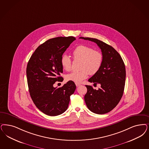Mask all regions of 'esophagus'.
<instances>
[{"label": "esophagus", "mask_w": 149, "mask_h": 149, "mask_svg": "<svg viewBox=\"0 0 149 149\" xmlns=\"http://www.w3.org/2000/svg\"><path fill=\"white\" fill-rule=\"evenodd\" d=\"M75 85L77 86H79L80 85V84H79V83H75Z\"/></svg>", "instance_id": "34e87169"}]
</instances>
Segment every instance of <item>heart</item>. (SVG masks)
Masks as SVG:
<instances>
[{"mask_svg":"<svg viewBox=\"0 0 149 149\" xmlns=\"http://www.w3.org/2000/svg\"><path fill=\"white\" fill-rule=\"evenodd\" d=\"M75 59L81 60L79 68L80 70L74 71L66 76L67 81L79 83L87 78L88 74L94 75L97 72L102 64V53L97 50H93L92 47L80 45L77 47L72 51ZM61 64L63 69L69 71L72 68L71 58L64 54L61 58Z\"/></svg>","mask_w":149,"mask_h":149,"instance_id":"b5f03b06","label":"heart"}]
</instances>
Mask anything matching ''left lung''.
<instances>
[{"label": "left lung", "instance_id": "obj_1", "mask_svg": "<svg viewBox=\"0 0 149 149\" xmlns=\"http://www.w3.org/2000/svg\"><path fill=\"white\" fill-rule=\"evenodd\" d=\"M96 43L101 49L103 59L101 68L88 79L94 84H99L97 90L86 85L87 93L84 100L87 108L93 113H108L119 102L124 90L126 72L125 65L120 54L112 47L96 38L80 37Z\"/></svg>", "mask_w": 149, "mask_h": 149}]
</instances>
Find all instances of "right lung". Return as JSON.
I'll return each mask as SVG.
<instances>
[{
  "label": "right lung",
  "mask_w": 149,
  "mask_h": 149,
  "mask_svg": "<svg viewBox=\"0 0 149 149\" xmlns=\"http://www.w3.org/2000/svg\"><path fill=\"white\" fill-rule=\"evenodd\" d=\"M75 40L72 36L49 39L37 47L28 62L26 75L31 98L37 108L48 116L64 113L76 89L75 83L70 81L61 87L53 86L56 81H63L60 76L61 58Z\"/></svg>",
  "instance_id": "obj_1"
}]
</instances>
